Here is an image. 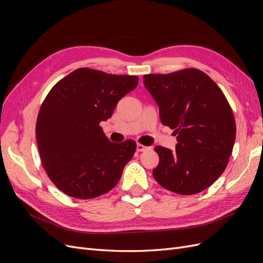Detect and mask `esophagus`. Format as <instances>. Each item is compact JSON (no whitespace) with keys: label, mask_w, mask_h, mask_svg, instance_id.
<instances>
[{"label":"esophagus","mask_w":263,"mask_h":263,"mask_svg":"<svg viewBox=\"0 0 263 263\" xmlns=\"http://www.w3.org/2000/svg\"><path fill=\"white\" fill-rule=\"evenodd\" d=\"M150 149V147H146V146H144V145H141V144H137V150L138 151H145V150H149Z\"/></svg>","instance_id":"34e87169"}]
</instances>
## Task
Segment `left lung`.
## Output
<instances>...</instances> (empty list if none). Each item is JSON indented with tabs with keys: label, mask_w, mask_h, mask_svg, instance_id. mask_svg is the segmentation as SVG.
<instances>
[{
	"label": "left lung",
	"mask_w": 263,
	"mask_h": 263,
	"mask_svg": "<svg viewBox=\"0 0 263 263\" xmlns=\"http://www.w3.org/2000/svg\"><path fill=\"white\" fill-rule=\"evenodd\" d=\"M144 85L159 106L161 123L174 129L176 150L155 148L153 174L164 189L182 195L202 192L225 171L236 124L224 93L201 70L146 74Z\"/></svg>",
	"instance_id": "8db88e82"
}]
</instances>
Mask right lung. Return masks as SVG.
I'll return each mask as SVG.
<instances>
[{"mask_svg":"<svg viewBox=\"0 0 263 263\" xmlns=\"http://www.w3.org/2000/svg\"><path fill=\"white\" fill-rule=\"evenodd\" d=\"M137 85V77L81 68L47 95L37 118V144L47 174L63 193L86 200L117 184L136 142L109 141L100 123Z\"/></svg>","mask_w":263,"mask_h":263,"instance_id":"obj_1","label":"right lung"}]
</instances>
